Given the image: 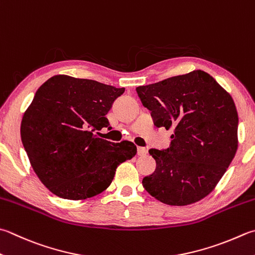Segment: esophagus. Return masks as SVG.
Segmentation results:
<instances>
[{
  "mask_svg": "<svg viewBox=\"0 0 255 255\" xmlns=\"http://www.w3.org/2000/svg\"><path fill=\"white\" fill-rule=\"evenodd\" d=\"M146 148L143 146H137V155H145L146 154Z\"/></svg>",
  "mask_w": 255,
  "mask_h": 255,
  "instance_id": "esophagus-1",
  "label": "esophagus"
}]
</instances>
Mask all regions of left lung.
I'll use <instances>...</instances> for the list:
<instances>
[{"mask_svg": "<svg viewBox=\"0 0 255 255\" xmlns=\"http://www.w3.org/2000/svg\"><path fill=\"white\" fill-rule=\"evenodd\" d=\"M156 128H171L165 150H148L155 171L142 181L153 198L169 205L198 202L212 192L238 148L239 118L227 91L204 71L136 88Z\"/></svg>", "mask_w": 255, "mask_h": 255, "instance_id": "1", "label": "left lung"}]
</instances>
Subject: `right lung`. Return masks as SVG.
Returning a JSON list of instances; mask_svg holds the SVG:
<instances>
[{"label":"right lung","instance_id":"obj_1","mask_svg":"<svg viewBox=\"0 0 255 255\" xmlns=\"http://www.w3.org/2000/svg\"><path fill=\"white\" fill-rule=\"evenodd\" d=\"M124 88L55 75L23 115L21 138L38 179L53 194L83 200L108 189L120 163L136 154L132 142L99 137L105 115Z\"/></svg>","mask_w":255,"mask_h":255}]
</instances>
